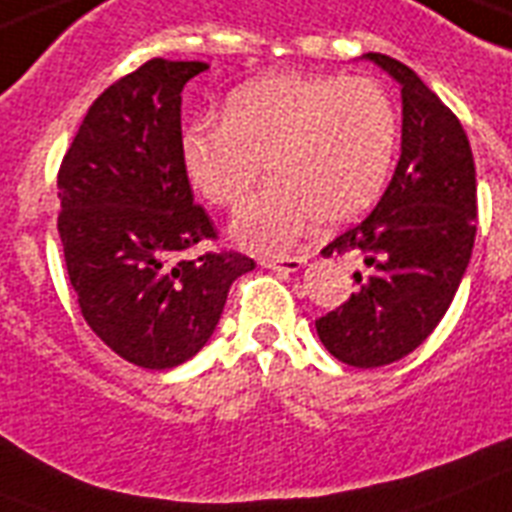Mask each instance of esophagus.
Returning a JSON list of instances; mask_svg holds the SVG:
<instances>
[{
  "mask_svg": "<svg viewBox=\"0 0 512 512\" xmlns=\"http://www.w3.org/2000/svg\"><path fill=\"white\" fill-rule=\"evenodd\" d=\"M263 265L268 270H276V273H297L305 265V257H263Z\"/></svg>",
  "mask_w": 512,
  "mask_h": 512,
  "instance_id": "obj_1",
  "label": "esophagus"
}]
</instances>
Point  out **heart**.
Wrapping results in <instances>:
<instances>
[{
  "mask_svg": "<svg viewBox=\"0 0 512 512\" xmlns=\"http://www.w3.org/2000/svg\"><path fill=\"white\" fill-rule=\"evenodd\" d=\"M397 110L373 78L265 76L231 94L226 120L181 136L191 186L218 207L239 202L268 162L273 181L231 220L252 252H281L318 223L360 218L384 191L397 149Z\"/></svg>",
  "mask_w": 512,
  "mask_h": 512,
  "instance_id": "1",
  "label": "heart"
}]
</instances>
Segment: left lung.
I'll return each instance as SVG.
<instances>
[{
    "label": "left lung",
    "mask_w": 512,
    "mask_h": 512,
    "mask_svg": "<svg viewBox=\"0 0 512 512\" xmlns=\"http://www.w3.org/2000/svg\"><path fill=\"white\" fill-rule=\"evenodd\" d=\"M402 89V155L373 213L323 255L360 257L344 305L315 321L336 360L378 368L426 342L468 268L476 239V165L455 112L394 57L368 52Z\"/></svg>",
    "instance_id": "obj_1"
}]
</instances>
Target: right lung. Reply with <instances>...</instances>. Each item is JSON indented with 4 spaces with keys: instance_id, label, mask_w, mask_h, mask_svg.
Segmentation results:
<instances>
[{
    "instance_id": "add662e5",
    "label": "right lung",
    "mask_w": 512,
    "mask_h": 512,
    "mask_svg": "<svg viewBox=\"0 0 512 512\" xmlns=\"http://www.w3.org/2000/svg\"><path fill=\"white\" fill-rule=\"evenodd\" d=\"M207 62H144L89 107L57 176V231L78 307L128 363L165 371L213 336L239 252L184 257L215 239L181 160V91Z\"/></svg>"
}]
</instances>
